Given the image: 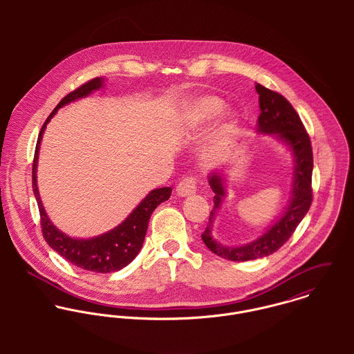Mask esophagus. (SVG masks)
Here are the masks:
<instances>
[{
    "label": "esophagus",
    "mask_w": 354,
    "mask_h": 354,
    "mask_svg": "<svg viewBox=\"0 0 354 354\" xmlns=\"http://www.w3.org/2000/svg\"><path fill=\"white\" fill-rule=\"evenodd\" d=\"M196 189H198V181L195 177H187L184 178L178 185H177V195L181 196V198H187V196H191L194 194H196Z\"/></svg>",
    "instance_id": "obj_1"
}]
</instances>
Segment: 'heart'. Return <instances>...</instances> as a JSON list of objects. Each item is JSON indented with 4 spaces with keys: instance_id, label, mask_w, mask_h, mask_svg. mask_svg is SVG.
Returning a JSON list of instances; mask_svg holds the SVG:
<instances>
[{
    "instance_id": "1",
    "label": "heart",
    "mask_w": 354,
    "mask_h": 354,
    "mask_svg": "<svg viewBox=\"0 0 354 354\" xmlns=\"http://www.w3.org/2000/svg\"><path fill=\"white\" fill-rule=\"evenodd\" d=\"M223 107V102L221 101L216 97H201L194 102H191L184 113L185 120L195 125V124H201L204 122L205 120H209L211 117L216 115ZM232 115L227 114L226 115V122L227 125L232 124Z\"/></svg>"
}]
</instances>
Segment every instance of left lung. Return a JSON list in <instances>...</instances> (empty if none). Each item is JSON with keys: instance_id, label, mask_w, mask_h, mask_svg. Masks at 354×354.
I'll return each mask as SVG.
<instances>
[{"instance_id": "left-lung-1", "label": "left lung", "mask_w": 354, "mask_h": 354, "mask_svg": "<svg viewBox=\"0 0 354 354\" xmlns=\"http://www.w3.org/2000/svg\"><path fill=\"white\" fill-rule=\"evenodd\" d=\"M259 94L260 115L257 118V132L263 135H272L293 155V184L292 196L283 214L256 240L245 245L227 247L218 243L212 234V222L216 211L219 209L223 199L227 195L226 177L223 170L212 171L208 176V184L215 194L214 208L209 212V223L203 232L202 240L211 252L232 260V261H247L254 260L278 251L295 233L299 223L306 215L312 203V169L313 155L309 136L304 128L303 122L285 97L271 91L261 84L254 86Z\"/></svg>"}]
</instances>
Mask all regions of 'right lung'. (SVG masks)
<instances>
[{
	"instance_id": "add662e5",
	"label": "right lung",
	"mask_w": 354,
	"mask_h": 354,
	"mask_svg": "<svg viewBox=\"0 0 354 354\" xmlns=\"http://www.w3.org/2000/svg\"><path fill=\"white\" fill-rule=\"evenodd\" d=\"M103 82L104 79L102 77H95L87 82L77 90L68 94L51 111L50 115L48 117V120L45 121L39 132L38 142H37L35 156L32 163V189L39 207L42 233L49 247L58 254H61L64 259H66L69 263L83 270L106 274V272H115L124 268L138 256V253L140 252L142 245L145 243L146 233H147L149 221H150L152 211L160 203L166 202L170 198L171 188L165 187V188L152 189L151 192L139 203V205L125 218V221H122L118 226L103 233L101 236H97L93 239H73L62 233L59 229H57L51 223L41 201L38 185H37V166H38L41 140L51 117L62 106L71 102L77 101L80 98H84L91 93L102 88Z\"/></svg>"
}]
</instances>
